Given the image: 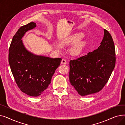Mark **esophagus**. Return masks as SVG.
Wrapping results in <instances>:
<instances>
[{"label":"esophagus","mask_w":125,"mask_h":125,"mask_svg":"<svg viewBox=\"0 0 125 125\" xmlns=\"http://www.w3.org/2000/svg\"><path fill=\"white\" fill-rule=\"evenodd\" d=\"M61 63L62 64H67V62H66V60H65V59H63L62 60V61H61Z\"/></svg>","instance_id":"34e87169"}]
</instances>
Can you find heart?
Listing matches in <instances>:
<instances>
[{
  "instance_id": "b5f03b06",
  "label": "heart",
  "mask_w": 125,
  "mask_h": 125,
  "mask_svg": "<svg viewBox=\"0 0 125 125\" xmlns=\"http://www.w3.org/2000/svg\"><path fill=\"white\" fill-rule=\"evenodd\" d=\"M83 36V35L82 33H75L68 37L62 43L70 45L74 44L70 50V54L72 56L77 57L82 53L86 47V43L82 39ZM56 49L58 51L59 50L58 48H56Z\"/></svg>"
}]
</instances>
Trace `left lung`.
<instances>
[{
	"label": "left lung",
	"mask_w": 125,
	"mask_h": 125,
	"mask_svg": "<svg viewBox=\"0 0 125 125\" xmlns=\"http://www.w3.org/2000/svg\"><path fill=\"white\" fill-rule=\"evenodd\" d=\"M100 45L76 60L70 61L69 81L82 96L94 94L102 89L108 82L115 64L113 39L104 29Z\"/></svg>",
	"instance_id": "left-lung-1"
}]
</instances>
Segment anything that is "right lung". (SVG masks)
I'll use <instances>...</instances> for the list:
<instances>
[{"mask_svg": "<svg viewBox=\"0 0 125 125\" xmlns=\"http://www.w3.org/2000/svg\"><path fill=\"white\" fill-rule=\"evenodd\" d=\"M36 24L31 22L19 29L12 38L9 55L10 69L18 87L32 97L45 92L62 60L36 55L26 48L22 39L26 32L36 27Z\"/></svg>", "mask_w": 125, "mask_h": 125, "instance_id": "add662e5", "label": "right lung"}]
</instances>
